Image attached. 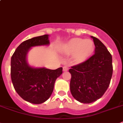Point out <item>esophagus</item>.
Instances as JSON below:
<instances>
[{
    "label": "esophagus",
    "mask_w": 123,
    "mask_h": 123,
    "mask_svg": "<svg viewBox=\"0 0 123 123\" xmlns=\"http://www.w3.org/2000/svg\"><path fill=\"white\" fill-rule=\"evenodd\" d=\"M68 70V66H66V65L64 66L63 68V71H67Z\"/></svg>",
    "instance_id": "1"
}]
</instances>
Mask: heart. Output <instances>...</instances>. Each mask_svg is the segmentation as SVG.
Here are the masks:
<instances>
[{
    "mask_svg": "<svg viewBox=\"0 0 123 123\" xmlns=\"http://www.w3.org/2000/svg\"><path fill=\"white\" fill-rule=\"evenodd\" d=\"M94 48V43L92 39L74 38L64 45L62 51L66 55H73L74 62L80 63L91 55Z\"/></svg>",
    "mask_w": 123,
    "mask_h": 123,
    "instance_id": "b5f03b06",
    "label": "heart"
}]
</instances>
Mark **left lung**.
I'll return each mask as SVG.
<instances>
[{"mask_svg":"<svg viewBox=\"0 0 123 123\" xmlns=\"http://www.w3.org/2000/svg\"><path fill=\"white\" fill-rule=\"evenodd\" d=\"M91 38L95 46L94 55L69 70L71 93L74 98L84 104L101 98L110 85L113 73L110 53L99 39Z\"/></svg>","mask_w":123,"mask_h":123,"instance_id":"8db88e82","label":"left lung"}]
</instances>
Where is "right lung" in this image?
<instances>
[{"instance_id": "1", "label": "right lung", "mask_w": 123, "mask_h": 123, "mask_svg": "<svg viewBox=\"0 0 123 123\" xmlns=\"http://www.w3.org/2000/svg\"><path fill=\"white\" fill-rule=\"evenodd\" d=\"M49 35L34 37L22 42L11 58V78L16 92L25 101L35 104L46 101L53 92L56 79L63 68L49 69L29 65L27 55L32 47L49 46Z\"/></svg>"}]
</instances>
